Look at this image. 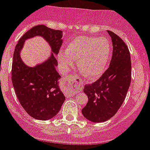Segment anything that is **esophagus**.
I'll return each instance as SVG.
<instances>
[{"mask_svg": "<svg viewBox=\"0 0 150 150\" xmlns=\"http://www.w3.org/2000/svg\"><path fill=\"white\" fill-rule=\"evenodd\" d=\"M64 83L71 90V91L73 90L77 89L81 85V82L80 81V79L79 78L73 76H69L66 79H64Z\"/></svg>", "mask_w": 150, "mask_h": 150, "instance_id": "1", "label": "esophagus"}]
</instances>
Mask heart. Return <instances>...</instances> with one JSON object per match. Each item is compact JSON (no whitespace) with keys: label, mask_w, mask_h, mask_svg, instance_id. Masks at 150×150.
<instances>
[{"label":"heart","mask_w":150,"mask_h":150,"mask_svg":"<svg viewBox=\"0 0 150 150\" xmlns=\"http://www.w3.org/2000/svg\"><path fill=\"white\" fill-rule=\"evenodd\" d=\"M111 46L106 38L79 36L72 39L59 51L58 62L62 71L72 69L77 62L79 71L90 80L96 79L104 72L109 62Z\"/></svg>","instance_id":"heart-1"}]
</instances>
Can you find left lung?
Masks as SVG:
<instances>
[{
    "mask_svg": "<svg viewBox=\"0 0 150 150\" xmlns=\"http://www.w3.org/2000/svg\"><path fill=\"white\" fill-rule=\"evenodd\" d=\"M112 43V55L108 69L100 79L84 87L88 102L81 110L93 122L109 120L118 112L131 84V62L128 47L121 38L107 31Z\"/></svg>",
    "mask_w": 150,
    "mask_h": 150,
    "instance_id": "1",
    "label": "left lung"
}]
</instances>
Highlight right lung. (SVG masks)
Returning a JSON list of instances; mask_svg holds the SVG:
<instances>
[{
	"label": "right lung",
	"mask_w": 150,
	"mask_h": 150,
	"mask_svg": "<svg viewBox=\"0 0 150 150\" xmlns=\"http://www.w3.org/2000/svg\"><path fill=\"white\" fill-rule=\"evenodd\" d=\"M36 36L43 37L51 47V54L44 62L28 67L21 57L24 42ZM62 32L44 25L29 29L15 47L12 64V81L21 106L32 118L46 121L53 118L66 100L59 86L61 76L57 71V55L62 44Z\"/></svg>",
	"instance_id": "add662e5"
}]
</instances>
